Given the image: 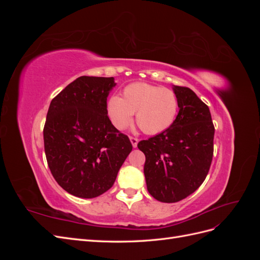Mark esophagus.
Segmentation results:
<instances>
[{"instance_id":"obj_1","label":"esophagus","mask_w":260,"mask_h":260,"mask_svg":"<svg viewBox=\"0 0 260 260\" xmlns=\"http://www.w3.org/2000/svg\"><path fill=\"white\" fill-rule=\"evenodd\" d=\"M130 141H131V144H132V146H133V147H137L138 142H139V140H138L137 138H135V137H130Z\"/></svg>"}]
</instances>
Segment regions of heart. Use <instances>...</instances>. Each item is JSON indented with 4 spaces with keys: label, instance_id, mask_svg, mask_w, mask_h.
<instances>
[{
    "label": "heart",
    "instance_id": "1",
    "mask_svg": "<svg viewBox=\"0 0 260 260\" xmlns=\"http://www.w3.org/2000/svg\"><path fill=\"white\" fill-rule=\"evenodd\" d=\"M178 109V99L171 90L142 82L128 84L122 98L113 95L107 102L108 116L117 129L129 127L136 114L141 130L152 136L171 127Z\"/></svg>",
    "mask_w": 260,
    "mask_h": 260
}]
</instances>
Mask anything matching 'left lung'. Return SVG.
Instances as JSON below:
<instances>
[{
  "label": "left lung",
  "instance_id": "obj_1",
  "mask_svg": "<svg viewBox=\"0 0 260 260\" xmlns=\"http://www.w3.org/2000/svg\"><path fill=\"white\" fill-rule=\"evenodd\" d=\"M179 113L170 128L138 147L145 155L147 191L162 203L194 193L205 180L214 155L215 127L208 106L185 86L174 85Z\"/></svg>",
  "mask_w": 260,
  "mask_h": 260
}]
</instances>
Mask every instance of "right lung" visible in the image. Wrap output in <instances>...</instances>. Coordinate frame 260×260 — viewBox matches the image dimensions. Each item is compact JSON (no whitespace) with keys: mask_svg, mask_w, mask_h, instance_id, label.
<instances>
[{"mask_svg":"<svg viewBox=\"0 0 260 260\" xmlns=\"http://www.w3.org/2000/svg\"><path fill=\"white\" fill-rule=\"evenodd\" d=\"M113 77L82 76L55 96L43 129L44 151L56 182L77 198L111 188L132 151L129 138L107 116Z\"/></svg>","mask_w":260,"mask_h":260,"instance_id":"1","label":"right lung"}]
</instances>
